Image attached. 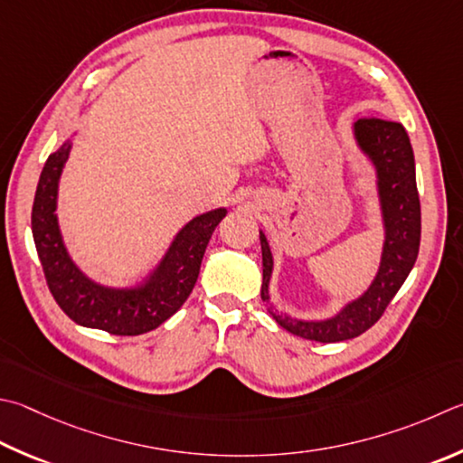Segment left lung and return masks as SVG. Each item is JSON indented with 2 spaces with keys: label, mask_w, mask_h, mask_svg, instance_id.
<instances>
[{
  "label": "left lung",
  "mask_w": 463,
  "mask_h": 463,
  "mask_svg": "<svg viewBox=\"0 0 463 463\" xmlns=\"http://www.w3.org/2000/svg\"><path fill=\"white\" fill-rule=\"evenodd\" d=\"M360 154L374 170V190L383 222V249L378 269L368 288L327 317H298L277 312L271 301L273 255L263 231V298L269 314L285 330L306 340L340 342L356 338L376 324L413 269L421 242V204L415 180V156L405 128L389 119H360L352 125Z\"/></svg>",
  "instance_id": "obj_1"
}]
</instances>
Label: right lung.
Listing matches in <instances>:
<instances>
[{"instance_id":"right-lung-1","label":"right lung","mask_w":463,"mask_h":463,"mask_svg":"<svg viewBox=\"0 0 463 463\" xmlns=\"http://www.w3.org/2000/svg\"><path fill=\"white\" fill-rule=\"evenodd\" d=\"M71 149L69 137L48 156L32 206V234L48 288L62 312L79 326L115 335L156 330L194 289L208 241L229 208L206 210L188 221L174 234L162 259L137 279L128 285L100 283L74 263L58 224V188Z\"/></svg>"}]
</instances>
